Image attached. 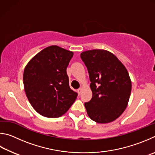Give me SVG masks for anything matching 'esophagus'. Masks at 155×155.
Returning a JSON list of instances; mask_svg holds the SVG:
<instances>
[{
    "label": "esophagus",
    "mask_w": 155,
    "mask_h": 155,
    "mask_svg": "<svg viewBox=\"0 0 155 155\" xmlns=\"http://www.w3.org/2000/svg\"><path fill=\"white\" fill-rule=\"evenodd\" d=\"M82 88H80L79 89H78V93L79 95H80L81 94H82Z\"/></svg>",
    "instance_id": "esophagus-1"
}]
</instances>
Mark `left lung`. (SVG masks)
<instances>
[{
  "label": "left lung",
  "mask_w": 155,
  "mask_h": 155,
  "mask_svg": "<svg viewBox=\"0 0 155 155\" xmlns=\"http://www.w3.org/2000/svg\"><path fill=\"white\" fill-rule=\"evenodd\" d=\"M87 67L93 97L85 107L91 120L98 123L115 120L125 110L131 82L117 57L104 50L84 51L80 55Z\"/></svg>",
  "instance_id": "obj_1"
}]
</instances>
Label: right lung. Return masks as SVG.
I'll use <instances>...</instances> for the list:
<instances>
[{"label": "right lung", "instance_id": "add662e5", "mask_svg": "<svg viewBox=\"0 0 155 155\" xmlns=\"http://www.w3.org/2000/svg\"><path fill=\"white\" fill-rule=\"evenodd\" d=\"M73 55L72 51L51 45L35 56L24 69L26 97L41 116L60 117L77 98L78 93L69 87L66 71Z\"/></svg>", "mask_w": 155, "mask_h": 155}]
</instances>
